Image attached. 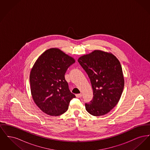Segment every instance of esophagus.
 Wrapping results in <instances>:
<instances>
[{"mask_svg": "<svg viewBox=\"0 0 150 150\" xmlns=\"http://www.w3.org/2000/svg\"><path fill=\"white\" fill-rule=\"evenodd\" d=\"M76 96L78 98H80V97H81L83 96V94H81V93L80 94H76Z\"/></svg>", "mask_w": 150, "mask_h": 150, "instance_id": "esophagus-1", "label": "esophagus"}]
</instances>
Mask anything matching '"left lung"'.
Returning <instances> with one entry per match:
<instances>
[{"mask_svg":"<svg viewBox=\"0 0 150 150\" xmlns=\"http://www.w3.org/2000/svg\"><path fill=\"white\" fill-rule=\"evenodd\" d=\"M78 61L93 89V99L86 103V110L96 116L106 114L117 105L124 89L120 62L112 54L98 50L80 57Z\"/></svg>","mask_w":150,"mask_h":150,"instance_id":"1","label":"left lung"}]
</instances>
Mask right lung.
<instances>
[{"label": "right lung", "instance_id": "1", "mask_svg": "<svg viewBox=\"0 0 150 150\" xmlns=\"http://www.w3.org/2000/svg\"><path fill=\"white\" fill-rule=\"evenodd\" d=\"M73 58L57 48L45 51L36 61L30 75L31 92L36 105L44 113L59 116L75 98L64 78Z\"/></svg>", "mask_w": 150, "mask_h": 150}]
</instances>
